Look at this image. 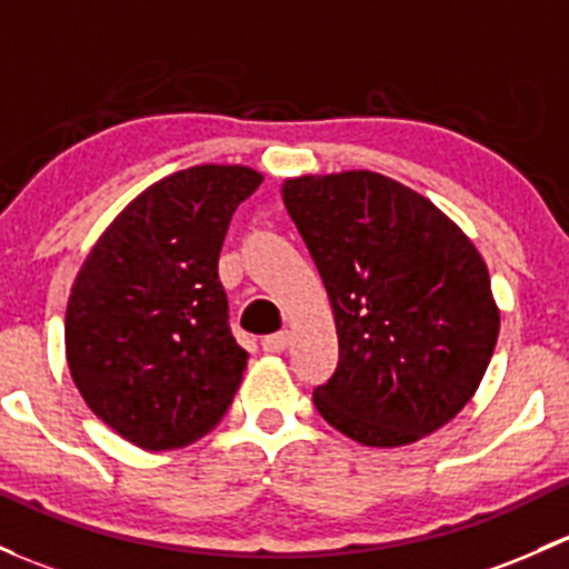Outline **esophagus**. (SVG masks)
Listing matches in <instances>:
<instances>
[{
	"instance_id": "obj_1",
	"label": "esophagus",
	"mask_w": 569,
	"mask_h": 569,
	"mask_svg": "<svg viewBox=\"0 0 569 569\" xmlns=\"http://www.w3.org/2000/svg\"><path fill=\"white\" fill-rule=\"evenodd\" d=\"M289 340H291V335H289V332L269 335V338L261 340V349H264L267 355H280V351L289 349Z\"/></svg>"
}]
</instances>
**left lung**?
<instances>
[{
    "mask_svg": "<svg viewBox=\"0 0 569 569\" xmlns=\"http://www.w3.org/2000/svg\"><path fill=\"white\" fill-rule=\"evenodd\" d=\"M330 297L340 360L313 403L365 447L452 420L486 376L499 305L480 250L433 201L376 171L280 188Z\"/></svg>",
    "mask_w": 569,
    "mask_h": 569,
    "instance_id": "1",
    "label": "left lung"
}]
</instances>
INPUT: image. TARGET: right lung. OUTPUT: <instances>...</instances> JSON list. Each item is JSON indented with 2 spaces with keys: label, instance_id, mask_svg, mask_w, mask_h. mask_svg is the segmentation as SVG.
I'll return each mask as SVG.
<instances>
[{
  "label": "right lung",
  "instance_id": "right-lung-1",
  "mask_svg": "<svg viewBox=\"0 0 569 569\" xmlns=\"http://www.w3.org/2000/svg\"><path fill=\"white\" fill-rule=\"evenodd\" d=\"M261 179L218 163L163 177L111 220L76 274L70 376L83 403L141 450L201 439L239 390L248 351L231 338L218 256Z\"/></svg>",
  "mask_w": 569,
  "mask_h": 569
}]
</instances>
